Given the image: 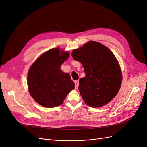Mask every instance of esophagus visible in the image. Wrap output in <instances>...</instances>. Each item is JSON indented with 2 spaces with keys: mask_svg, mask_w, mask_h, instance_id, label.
<instances>
[{
  "mask_svg": "<svg viewBox=\"0 0 147 147\" xmlns=\"http://www.w3.org/2000/svg\"><path fill=\"white\" fill-rule=\"evenodd\" d=\"M75 88L77 89L79 86V81L78 80H75Z\"/></svg>",
  "mask_w": 147,
  "mask_h": 147,
  "instance_id": "1",
  "label": "esophagus"
}]
</instances>
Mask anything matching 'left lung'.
Wrapping results in <instances>:
<instances>
[{
	"label": "left lung",
	"mask_w": 147,
	"mask_h": 147,
	"mask_svg": "<svg viewBox=\"0 0 147 147\" xmlns=\"http://www.w3.org/2000/svg\"><path fill=\"white\" fill-rule=\"evenodd\" d=\"M72 56L84 69L86 76L80 79L78 87L84 102L97 108L112 100L120 90L122 75L117 60L109 49L90 41L74 50Z\"/></svg>",
	"instance_id": "1"
}]
</instances>
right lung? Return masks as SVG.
<instances>
[{"label":"right lung","instance_id":"1","mask_svg":"<svg viewBox=\"0 0 147 147\" xmlns=\"http://www.w3.org/2000/svg\"><path fill=\"white\" fill-rule=\"evenodd\" d=\"M59 48H53L40 56L29 69L27 85L33 99L40 105L53 108L60 105L75 88L70 75L60 66L69 56Z\"/></svg>","mask_w":147,"mask_h":147}]
</instances>
